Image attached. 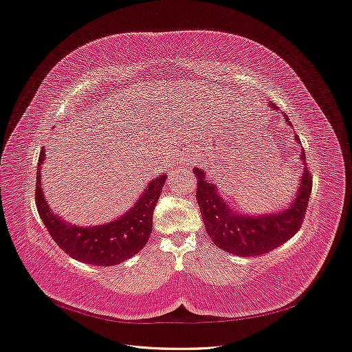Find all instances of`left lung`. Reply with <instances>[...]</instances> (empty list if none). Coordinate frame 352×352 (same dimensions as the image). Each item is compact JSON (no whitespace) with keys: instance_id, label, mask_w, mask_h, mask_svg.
I'll list each match as a JSON object with an SVG mask.
<instances>
[{"instance_id":"1","label":"left lung","mask_w":352,"mask_h":352,"mask_svg":"<svg viewBox=\"0 0 352 352\" xmlns=\"http://www.w3.org/2000/svg\"><path fill=\"white\" fill-rule=\"evenodd\" d=\"M271 107L276 108L274 104ZM285 120L291 125V121ZM295 140L300 142L298 137H295ZM301 160L305 165L304 173L298 184L297 195L291 204L278 212L256 217L232 211L226 199L218 194L215 184L206 179L204 171H201L198 166L194 168L192 173L197 175L198 184V206L212 243L234 255L255 256L275 250L297 234L305 217L312 190V177L305 162L304 150H301Z\"/></svg>"}]
</instances>
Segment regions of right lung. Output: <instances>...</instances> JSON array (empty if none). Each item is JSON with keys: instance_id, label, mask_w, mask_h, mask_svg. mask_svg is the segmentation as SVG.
Here are the masks:
<instances>
[{"instance_id": "obj_1", "label": "right lung", "mask_w": 352, "mask_h": 352, "mask_svg": "<svg viewBox=\"0 0 352 352\" xmlns=\"http://www.w3.org/2000/svg\"><path fill=\"white\" fill-rule=\"evenodd\" d=\"M44 157L43 148L36 165L35 204L50 235L65 254L85 264L111 267L124 263L145 247L153 231V215L166 174L148 184L133 208L120 218L97 227H78L68 224L48 207L41 190L40 166Z\"/></svg>"}]
</instances>
